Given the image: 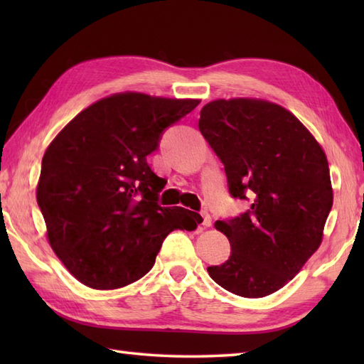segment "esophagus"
<instances>
[{
    "mask_svg": "<svg viewBox=\"0 0 364 364\" xmlns=\"http://www.w3.org/2000/svg\"><path fill=\"white\" fill-rule=\"evenodd\" d=\"M202 218H203V222H202V225L203 227H211V223H213V219H211V215L208 214L206 211H203L202 213Z\"/></svg>",
    "mask_w": 364,
    "mask_h": 364,
    "instance_id": "esophagus-1",
    "label": "esophagus"
}]
</instances>
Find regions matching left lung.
<instances>
[{
  "mask_svg": "<svg viewBox=\"0 0 364 364\" xmlns=\"http://www.w3.org/2000/svg\"><path fill=\"white\" fill-rule=\"evenodd\" d=\"M198 128L225 166L230 194L250 210L215 230L230 258L208 274L241 297H266L296 277L319 249L333 205L328 161L296 115L261 98L214 100Z\"/></svg>",
  "mask_w": 364,
  "mask_h": 364,
  "instance_id": "obj_1",
  "label": "left lung"
}]
</instances>
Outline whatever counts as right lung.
Masks as SVG:
<instances>
[{
  "label": "right lung",
  "instance_id": "add662e5",
  "mask_svg": "<svg viewBox=\"0 0 364 364\" xmlns=\"http://www.w3.org/2000/svg\"><path fill=\"white\" fill-rule=\"evenodd\" d=\"M198 103L114 94L81 111L48 145L37 203L53 252L82 284L117 289L137 282L170 231L203 222L198 213L158 205L167 181L146 162L162 131Z\"/></svg>",
  "mask_w": 364,
  "mask_h": 364
}]
</instances>
